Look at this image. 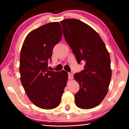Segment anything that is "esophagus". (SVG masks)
Here are the masks:
<instances>
[{"label": "esophagus", "mask_w": 129, "mask_h": 129, "mask_svg": "<svg viewBox=\"0 0 129 129\" xmlns=\"http://www.w3.org/2000/svg\"><path fill=\"white\" fill-rule=\"evenodd\" d=\"M68 78L69 80H72L73 78V74L72 73H68Z\"/></svg>", "instance_id": "obj_1"}]
</instances>
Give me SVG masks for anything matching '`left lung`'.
Wrapping results in <instances>:
<instances>
[{
	"mask_svg": "<svg viewBox=\"0 0 129 129\" xmlns=\"http://www.w3.org/2000/svg\"><path fill=\"white\" fill-rule=\"evenodd\" d=\"M68 44L78 64L85 61L84 71L74 75L80 85L75 95L78 108L89 109L99 105L108 91L112 78L110 54L95 30L76 19L60 21Z\"/></svg>",
	"mask_w": 129,
	"mask_h": 129,
	"instance_id": "1",
	"label": "left lung"
}]
</instances>
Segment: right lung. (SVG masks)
I'll use <instances>...</instances> for the list:
<instances>
[{"instance_id":"1","label":"right lung","mask_w":129,"mask_h":129,"mask_svg":"<svg viewBox=\"0 0 129 129\" xmlns=\"http://www.w3.org/2000/svg\"><path fill=\"white\" fill-rule=\"evenodd\" d=\"M58 22L44 24L30 32L21 49L19 71L26 94L35 105L43 109L57 107L64 91L68 74L48 71L53 47L61 39Z\"/></svg>"}]
</instances>
